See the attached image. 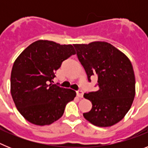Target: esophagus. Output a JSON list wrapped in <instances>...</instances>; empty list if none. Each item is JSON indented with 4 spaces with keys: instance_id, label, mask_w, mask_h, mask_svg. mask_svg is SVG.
Returning <instances> with one entry per match:
<instances>
[{
    "instance_id": "1",
    "label": "esophagus",
    "mask_w": 148,
    "mask_h": 148,
    "mask_svg": "<svg viewBox=\"0 0 148 148\" xmlns=\"http://www.w3.org/2000/svg\"><path fill=\"white\" fill-rule=\"evenodd\" d=\"M76 94L79 98H83L84 95V92L82 90H78L76 91Z\"/></svg>"
}]
</instances>
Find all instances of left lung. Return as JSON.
<instances>
[{
	"label": "left lung",
	"mask_w": 148,
	"mask_h": 148,
	"mask_svg": "<svg viewBox=\"0 0 148 148\" xmlns=\"http://www.w3.org/2000/svg\"><path fill=\"white\" fill-rule=\"evenodd\" d=\"M78 58L89 82L96 77L99 90L84 93L92 109L84 117L98 127H109L121 121L135 97V75L128 58L110 44L95 41L74 44Z\"/></svg>",
	"instance_id": "8db88e82"
}]
</instances>
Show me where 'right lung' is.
I'll return each instance as SVG.
<instances>
[{"label": "right lung", "mask_w": 148, "mask_h": 148, "mask_svg": "<svg viewBox=\"0 0 148 148\" xmlns=\"http://www.w3.org/2000/svg\"><path fill=\"white\" fill-rule=\"evenodd\" d=\"M75 54L71 44L39 40L15 60L11 73V94L19 113L36 125H50L62 116L76 95L75 90L53 84L55 73L64 60Z\"/></svg>", "instance_id": "add662e5"}]
</instances>
